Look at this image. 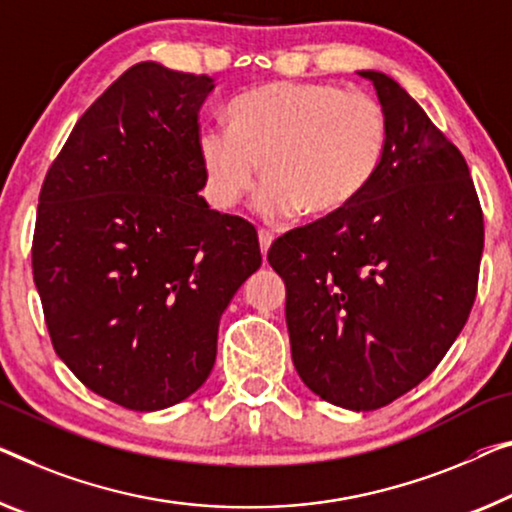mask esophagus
Listing matches in <instances>:
<instances>
[{
	"instance_id": "obj_1",
	"label": "esophagus",
	"mask_w": 512,
	"mask_h": 512,
	"mask_svg": "<svg viewBox=\"0 0 512 512\" xmlns=\"http://www.w3.org/2000/svg\"><path fill=\"white\" fill-rule=\"evenodd\" d=\"M257 236H259V248H262V255H266V253H269L271 243H273V234L269 230H259Z\"/></svg>"
}]
</instances>
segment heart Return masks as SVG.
Masks as SVG:
<instances>
[{
    "label": "heart",
    "mask_w": 512,
    "mask_h": 512,
    "mask_svg": "<svg viewBox=\"0 0 512 512\" xmlns=\"http://www.w3.org/2000/svg\"><path fill=\"white\" fill-rule=\"evenodd\" d=\"M232 128L209 124L197 151L209 200L230 209L255 186L269 218H326L349 207L379 170L388 119L363 91L322 82H273L236 98ZM263 165L259 166L258 163Z\"/></svg>",
    "instance_id": "1"
}]
</instances>
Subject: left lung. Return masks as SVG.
Here are the masks:
<instances>
[{
  "label": "left lung",
  "instance_id": "left-lung-1",
  "mask_svg": "<svg viewBox=\"0 0 512 512\" xmlns=\"http://www.w3.org/2000/svg\"><path fill=\"white\" fill-rule=\"evenodd\" d=\"M358 75L388 119L379 170L349 207L278 236L269 264L303 384L372 411L421 384L464 329L485 232L460 149L393 78Z\"/></svg>",
  "mask_w": 512,
  "mask_h": 512
}]
</instances>
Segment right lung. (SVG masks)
Returning <instances> with one entry per match:
<instances>
[{
    "mask_svg": "<svg viewBox=\"0 0 512 512\" xmlns=\"http://www.w3.org/2000/svg\"><path fill=\"white\" fill-rule=\"evenodd\" d=\"M213 87L131 66L78 119L38 195L32 269L52 347L133 411L207 381L220 317L262 266L255 227L200 195L197 119Z\"/></svg>",
    "mask_w": 512,
    "mask_h": 512,
    "instance_id": "obj_1",
    "label": "right lung"
}]
</instances>
